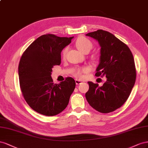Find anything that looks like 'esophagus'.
I'll return each mask as SVG.
<instances>
[{
  "mask_svg": "<svg viewBox=\"0 0 148 148\" xmlns=\"http://www.w3.org/2000/svg\"><path fill=\"white\" fill-rule=\"evenodd\" d=\"M75 82L77 85H79V84H81V83H82V81H80V80H78V79H75Z\"/></svg>",
  "mask_w": 148,
  "mask_h": 148,
  "instance_id": "1",
  "label": "esophagus"
}]
</instances>
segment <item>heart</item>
Returning a JSON list of instances; mask_svg holds the SVG:
<instances>
[{
    "label": "heart",
    "mask_w": 148,
    "mask_h": 148,
    "mask_svg": "<svg viewBox=\"0 0 148 148\" xmlns=\"http://www.w3.org/2000/svg\"><path fill=\"white\" fill-rule=\"evenodd\" d=\"M75 45L76 46L77 48L81 51V52L86 53L87 52H89L90 50L92 48V42L88 40V38L84 36L79 37L75 42ZM67 51V49L64 48L63 49L62 52V58H64L66 57V53ZM91 68L89 66H85L81 67V68H79L75 71L74 75L75 77L81 78L82 77V75L84 73H87L90 72Z\"/></svg>",
    "instance_id": "obj_1"
}]
</instances>
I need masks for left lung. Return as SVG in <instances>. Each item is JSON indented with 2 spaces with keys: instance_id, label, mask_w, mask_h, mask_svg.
I'll use <instances>...</instances> for the list:
<instances>
[{
  "instance_id": "obj_1",
  "label": "left lung",
  "mask_w": 148,
  "mask_h": 148,
  "mask_svg": "<svg viewBox=\"0 0 148 148\" xmlns=\"http://www.w3.org/2000/svg\"><path fill=\"white\" fill-rule=\"evenodd\" d=\"M86 36L98 41L101 47L95 75L107 78L101 87L88 82L89 89L86 94V99L93 108L100 113L113 112L127 100L136 81L133 54L127 45L108 32L98 29Z\"/></svg>"
}]
</instances>
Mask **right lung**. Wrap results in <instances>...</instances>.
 I'll return each instance as SVG.
<instances>
[{"label": "right lung", "instance_id": "obj_1", "mask_svg": "<svg viewBox=\"0 0 148 148\" xmlns=\"http://www.w3.org/2000/svg\"><path fill=\"white\" fill-rule=\"evenodd\" d=\"M73 37L43 35L35 40L23 53L18 65L20 87L28 105L45 116L56 115L69 103L75 82L71 77L60 84L51 78L53 66L60 65L61 53Z\"/></svg>", "mask_w": 148, "mask_h": 148}]
</instances>
